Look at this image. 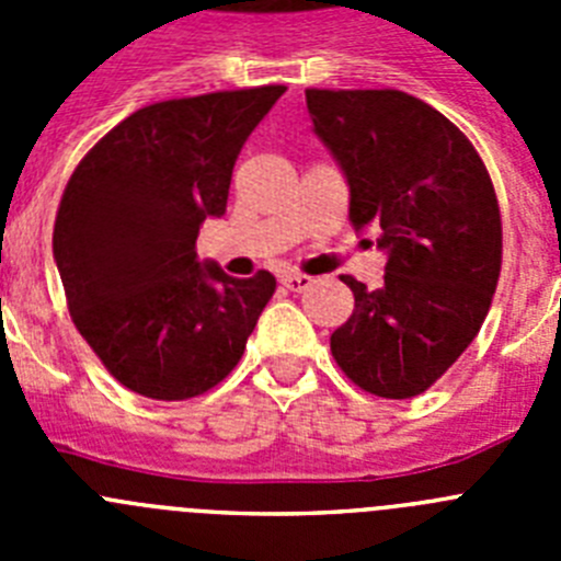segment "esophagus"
Returning <instances> with one entry per match:
<instances>
[{
	"instance_id": "obj_1",
	"label": "esophagus",
	"mask_w": 561,
	"mask_h": 561,
	"mask_svg": "<svg viewBox=\"0 0 561 561\" xmlns=\"http://www.w3.org/2000/svg\"><path fill=\"white\" fill-rule=\"evenodd\" d=\"M280 284L289 291H306L311 286V277L304 275V272H289V275L280 277Z\"/></svg>"
}]
</instances>
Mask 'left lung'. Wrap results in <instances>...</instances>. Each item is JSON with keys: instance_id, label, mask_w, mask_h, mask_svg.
Here are the masks:
<instances>
[{"instance_id": "obj_1", "label": "left lung", "mask_w": 561, "mask_h": 561, "mask_svg": "<svg viewBox=\"0 0 561 561\" xmlns=\"http://www.w3.org/2000/svg\"><path fill=\"white\" fill-rule=\"evenodd\" d=\"M317 137L351 187V221L388 250L385 284L342 275L354 314L331 334L365 393L413 399L478 336L503 264L497 193L480 153L438 108L399 89H306Z\"/></svg>"}]
</instances>
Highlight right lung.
I'll return each instance as SVG.
<instances>
[{
    "mask_svg": "<svg viewBox=\"0 0 561 561\" xmlns=\"http://www.w3.org/2000/svg\"><path fill=\"white\" fill-rule=\"evenodd\" d=\"M286 87L173 98L137 108L89 148L58 205L53 252L69 317L134 393L185 401L230 376L275 295L196 261L207 216L227 210L232 165Z\"/></svg>",
    "mask_w": 561,
    "mask_h": 561,
    "instance_id": "obj_1",
    "label": "right lung"
}]
</instances>
